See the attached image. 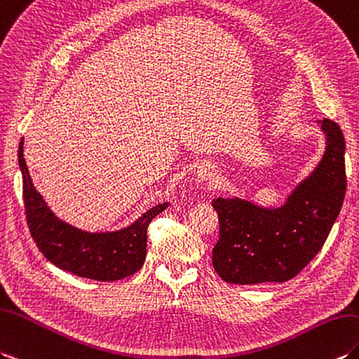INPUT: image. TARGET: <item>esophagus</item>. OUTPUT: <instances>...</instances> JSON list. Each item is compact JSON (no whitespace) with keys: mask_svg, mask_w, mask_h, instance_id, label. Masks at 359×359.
<instances>
[{"mask_svg":"<svg viewBox=\"0 0 359 359\" xmlns=\"http://www.w3.org/2000/svg\"><path fill=\"white\" fill-rule=\"evenodd\" d=\"M197 176H198V179L202 180V182H214V179H215V172H214V170H212V166H210V165H200L198 168H197Z\"/></svg>","mask_w":359,"mask_h":359,"instance_id":"esophagus-1","label":"esophagus"}]
</instances>
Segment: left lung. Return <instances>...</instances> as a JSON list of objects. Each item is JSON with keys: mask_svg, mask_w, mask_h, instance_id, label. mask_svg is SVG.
<instances>
[{"mask_svg": "<svg viewBox=\"0 0 359 359\" xmlns=\"http://www.w3.org/2000/svg\"><path fill=\"white\" fill-rule=\"evenodd\" d=\"M326 151L316 168L280 208H262L243 198H214L220 237L212 266L232 285L285 283L320 252L346 194V140L339 125L318 121Z\"/></svg>", "mask_w": 359, "mask_h": 359, "instance_id": "8db88e82", "label": "left lung"}]
</instances>
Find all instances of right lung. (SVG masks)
Here are the masks:
<instances>
[{
  "instance_id": "obj_1",
  "label": "right lung",
  "mask_w": 359,
  "mask_h": 359,
  "mask_svg": "<svg viewBox=\"0 0 359 359\" xmlns=\"http://www.w3.org/2000/svg\"><path fill=\"white\" fill-rule=\"evenodd\" d=\"M24 140L18 148L22 174V197L27 226L38 249L60 269L79 277L116 281L137 272L147 255L148 224L168 208V202L156 205L130 226L113 232H87L60 220L50 211L35 189L22 154Z\"/></svg>"
}]
</instances>
